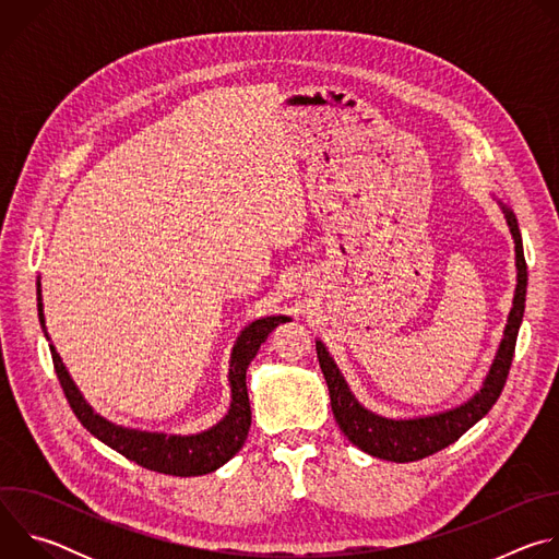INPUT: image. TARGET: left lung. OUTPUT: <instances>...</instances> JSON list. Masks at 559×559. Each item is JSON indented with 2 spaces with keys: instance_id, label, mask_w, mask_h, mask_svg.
Masks as SVG:
<instances>
[{
  "instance_id": "obj_1",
  "label": "left lung",
  "mask_w": 559,
  "mask_h": 559,
  "mask_svg": "<svg viewBox=\"0 0 559 559\" xmlns=\"http://www.w3.org/2000/svg\"><path fill=\"white\" fill-rule=\"evenodd\" d=\"M504 218L509 223L513 243H515V267H518V285H515V296H513V307L509 313V321L504 328V338L498 347L496 360L480 386L473 397H468L466 403L460 407L433 414V416H423V418H407V420H395V418H384L378 416L369 409H365L356 395L352 393L349 384L345 382L338 365L330 356L328 347L316 341V354L318 362H321L323 376L330 386V401H332V412L334 418L341 427V431L349 438L352 444H356L360 451L380 457V460H391V462H414L423 460L427 455H433L436 451L449 447L455 442L462 433H466L477 420H483L496 401L500 397L511 362H513V352H515V341L518 332L522 325V316H524V302H526V261H524V250H522V234L518 227V218L507 207L502 201H498Z\"/></svg>"
}]
</instances>
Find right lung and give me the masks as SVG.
Instances as JSON below:
<instances>
[{
    "mask_svg": "<svg viewBox=\"0 0 559 559\" xmlns=\"http://www.w3.org/2000/svg\"><path fill=\"white\" fill-rule=\"evenodd\" d=\"M37 309H39V323L46 332L44 321V302H41V285L37 281ZM289 321L287 316H265L259 321L250 323L241 336L236 338V345L229 356V389H231V403L221 423L210 427L207 431L194 433V436H168V433H150L139 429L119 427L99 414L93 412V407L84 401V395L79 393L76 384L72 382L68 369L63 367L59 354L50 345L52 365L57 371V378L61 382V389L68 397L70 409L79 418L97 440L121 453L123 457L136 462L143 468L166 473V475H205L223 466L229 457H234L241 451L250 425H252V409H250V395L246 384V373L250 362L254 360L261 343L272 334L274 328ZM50 341V338H48Z\"/></svg>",
    "mask_w": 559,
    "mask_h": 559,
    "instance_id": "add662e5",
    "label": "right lung"
}]
</instances>
